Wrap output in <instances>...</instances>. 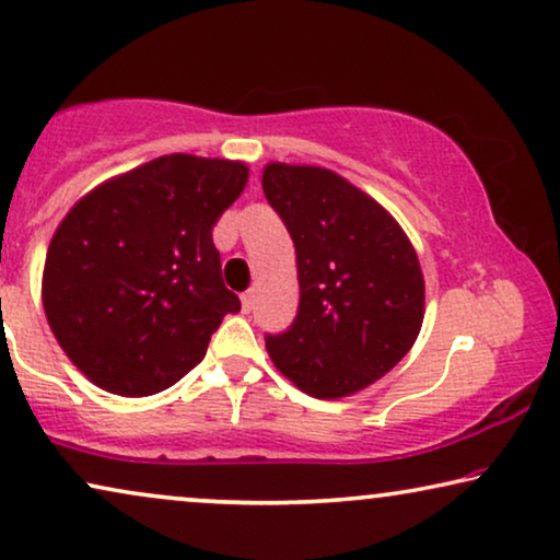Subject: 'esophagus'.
Instances as JSON below:
<instances>
[{
    "instance_id": "esophagus-1",
    "label": "esophagus",
    "mask_w": 560,
    "mask_h": 560,
    "mask_svg": "<svg viewBox=\"0 0 560 560\" xmlns=\"http://www.w3.org/2000/svg\"><path fill=\"white\" fill-rule=\"evenodd\" d=\"M252 308H255V290H247V293L242 295V311L249 313Z\"/></svg>"
}]
</instances>
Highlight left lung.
I'll return each mask as SVG.
<instances>
[{
	"mask_svg": "<svg viewBox=\"0 0 560 560\" xmlns=\"http://www.w3.org/2000/svg\"><path fill=\"white\" fill-rule=\"evenodd\" d=\"M262 190L293 236L301 285L293 326L267 336V354L318 400L362 393L423 326L416 247L385 206L328 167L267 163Z\"/></svg>",
	"mask_w": 560,
	"mask_h": 560,
	"instance_id": "left-lung-1",
	"label": "left lung"
}]
</instances>
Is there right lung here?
I'll list each match as a JSON object with an SVG mask.
<instances>
[{"instance_id":"obj_1","label":"right lung","mask_w":560,"mask_h":560,"mask_svg":"<svg viewBox=\"0 0 560 560\" xmlns=\"http://www.w3.org/2000/svg\"><path fill=\"white\" fill-rule=\"evenodd\" d=\"M247 178L242 160L173 152L98 183L66 213L45 255L43 308L96 387L121 397L167 389L242 308L211 229Z\"/></svg>"}]
</instances>
